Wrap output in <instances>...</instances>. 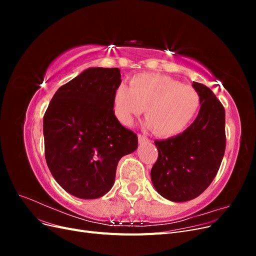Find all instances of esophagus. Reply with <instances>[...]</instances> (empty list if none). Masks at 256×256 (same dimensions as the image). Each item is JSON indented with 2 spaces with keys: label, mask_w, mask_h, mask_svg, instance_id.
Listing matches in <instances>:
<instances>
[{
  "label": "esophagus",
  "mask_w": 256,
  "mask_h": 256,
  "mask_svg": "<svg viewBox=\"0 0 256 256\" xmlns=\"http://www.w3.org/2000/svg\"><path fill=\"white\" fill-rule=\"evenodd\" d=\"M138 142H140V143H146V142H150L148 138H146V136H143V134H138Z\"/></svg>",
  "instance_id": "1"
}]
</instances>
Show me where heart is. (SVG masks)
Returning <instances> with one entry per match:
<instances>
[{
  "instance_id": "heart-1",
  "label": "heart",
  "mask_w": 256,
  "mask_h": 256,
  "mask_svg": "<svg viewBox=\"0 0 256 256\" xmlns=\"http://www.w3.org/2000/svg\"><path fill=\"white\" fill-rule=\"evenodd\" d=\"M200 106L196 90L171 76L138 74L126 84H120L112 97L113 114L122 125L130 126L144 112V126L159 136L180 134L194 118Z\"/></svg>"
}]
</instances>
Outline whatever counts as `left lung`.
<instances>
[{
	"label": "left lung",
	"instance_id": "obj_1",
	"mask_svg": "<svg viewBox=\"0 0 256 256\" xmlns=\"http://www.w3.org/2000/svg\"><path fill=\"white\" fill-rule=\"evenodd\" d=\"M200 97V112L182 134L154 141L158 159L150 177L154 189L172 202L198 198L218 173L226 152V111L205 85L193 82Z\"/></svg>",
	"mask_w": 256,
	"mask_h": 256
}]
</instances>
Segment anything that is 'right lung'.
<instances>
[{"mask_svg": "<svg viewBox=\"0 0 256 256\" xmlns=\"http://www.w3.org/2000/svg\"><path fill=\"white\" fill-rule=\"evenodd\" d=\"M120 82L118 68H88L56 90L44 113L46 161L74 196H104L120 158L138 148V136L113 114V92Z\"/></svg>", "mask_w": 256, "mask_h": 256, "instance_id": "1", "label": "right lung"}]
</instances>
